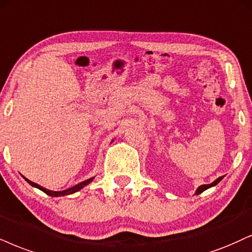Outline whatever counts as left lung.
Here are the masks:
<instances>
[{"mask_svg": "<svg viewBox=\"0 0 252 252\" xmlns=\"http://www.w3.org/2000/svg\"><path fill=\"white\" fill-rule=\"evenodd\" d=\"M223 179V176H220L219 179H216L215 181L214 182H212L210 183V185H202V186H200V187H198L197 189H196V191H195V194L196 195H198V194H201V192H203L204 190H207V189H209V188H212V187H214V186H216L217 183H219L220 181H221V180Z\"/></svg>", "mask_w": 252, "mask_h": 252, "instance_id": "1", "label": "left lung"}]
</instances>
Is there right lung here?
Returning a JSON list of instances; mask_svg holds the SVG:
<instances>
[{"mask_svg": "<svg viewBox=\"0 0 252 252\" xmlns=\"http://www.w3.org/2000/svg\"><path fill=\"white\" fill-rule=\"evenodd\" d=\"M112 141H113V140H112ZM23 178H24V176H23ZM93 179H94V176H93V178H90L88 180H85V181H83V182H79L78 185L73 186V187H71L69 189H65V190L54 191V190H50V189H46L44 187H42V186L37 185V183H35V182L30 181V180H28L27 178H24V180H26V181L29 183L30 186H32V187H35V188H38L39 190L44 191L46 195H49V196H54V197L65 196V195H70V194H73V192H77L78 190H80V189H83L84 187H85V186H88L89 183H91L93 181Z\"/></svg>", "mask_w": 252, "mask_h": 252, "instance_id": "obj_1", "label": "right lung"}]
</instances>
